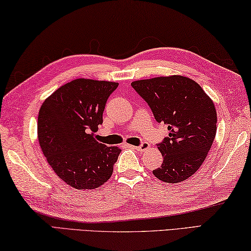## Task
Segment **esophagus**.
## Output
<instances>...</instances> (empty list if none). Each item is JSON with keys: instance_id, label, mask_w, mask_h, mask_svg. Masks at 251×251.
Instances as JSON below:
<instances>
[{"instance_id": "1", "label": "esophagus", "mask_w": 251, "mask_h": 251, "mask_svg": "<svg viewBox=\"0 0 251 251\" xmlns=\"http://www.w3.org/2000/svg\"><path fill=\"white\" fill-rule=\"evenodd\" d=\"M149 148H150V144H149L148 142H142L141 144H140L139 147H135V149H137V150H138V151H140V152H144V151H147Z\"/></svg>"}]
</instances>
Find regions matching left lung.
<instances>
[{
	"instance_id": "left-lung-1",
	"label": "left lung",
	"mask_w": 251,
	"mask_h": 251,
	"mask_svg": "<svg viewBox=\"0 0 251 251\" xmlns=\"http://www.w3.org/2000/svg\"><path fill=\"white\" fill-rule=\"evenodd\" d=\"M152 110L169 137L156 146L163 163L153 171L166 183H179L201 168L214 142L217 114L212 99L199 83L183 76L156 77L131 83Z\"/></svg>"
}]
</instances>
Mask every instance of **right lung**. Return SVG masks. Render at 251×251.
<instances>
[{
  "instance_id": "right-lung-1",
  "label": "right lung",
  "mask_w": 251,
  "mask_h": 251,
  "mask_svg": "<svg viewBox=\"0 0 251 251\" xmlns=\"http://www.w3.org/2000/svg\"><path fill=\"white\" fill-rule=\"evenodd\" d=\"M118 82L75 79L44 101L39 146L54 172L74 188L94 190L111 177L121 150L95 140L109 96Z\"/></svg>"
}]
</instances>
